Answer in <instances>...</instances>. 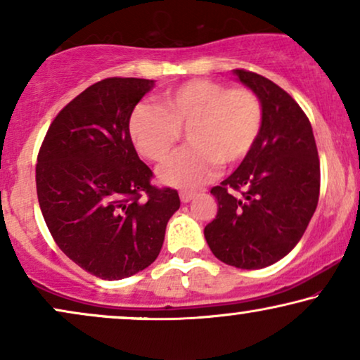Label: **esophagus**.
Returning a JSON list of instances; mask_svg holds the SVG:
<instances>
[{"mask_svg": "<svg viewBox=\"0 0 360 360\" xmlns=\"http://www.w3.org/2000/svg\"><path fill=\"white\" fill-rule=\"evenodd\" d=\"M193 196H195L193 191H181V193H180L181 203H188V201L193 198Z\"/></svg>", "mask_w": 360, "mask_h": 360, "instance_id": "obj_1", "label": "esophagus"}]
</instances>
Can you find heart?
<instances>
[{
  "label": "heart",
  "mask_w": 360,
  "mask_h": 360,
  "mask_svg": "<svg viewBox=\"0 0 360 360\" xmlns=\"http://www.w3.org/2000/svg\"><path fill=\"white\" fill-rule=\"evenodd\" d=\"M159 106L142 103L132 111L129 134L136 149L149 160L170 155L180 132L185 149L159 170L162 184L195 188L214 175L216 164L234 167L248 159L262 129V105L252 91L211 80H191L159 96Z\"/></svg>",
  "instance_id": "heart-1"
}]
</instances>
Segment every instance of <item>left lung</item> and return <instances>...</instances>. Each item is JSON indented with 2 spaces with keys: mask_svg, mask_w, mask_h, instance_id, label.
Listing matches in <instances>:
<instances>
[{
  "mask_svg": "<svg viewBox=\"0 0 360 360\" xmlns=\"http://www.w3.org/2000/svg\"><path fill=\"white\" fill-rule=\"evenodd\" d=\"M233 73L259 98L262 129L248 159L211 188L218 213L205 239L221 262L254 270L278 262L302 239L318 206L319 159L311 124L287 91L254 72Z\"/></svg>",
  "mask_w": 360,
  "mask_h": 360,
  "instance_id": "8db88e82",
  "label": "left lung"
}]
</instances>
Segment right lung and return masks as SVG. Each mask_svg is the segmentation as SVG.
<instances>
[{
    "label": "right lung",
    "mask_w": 360,
    "mask_h": 360,
    "mask_svg": "<svg viewBox=\"0 0 360 360\" xmlns=\"http://www.w3.org/2000/svg\"><path fill=\"white\" fill-rule=\"evenodd\" d=\"M154 85L115 77L88 86L58 112L39 150L37 198L53 240L105 280L149 267L180 208L176 190L150 184L129 134L132 111Z\"/></svg>",
    "instance_id": "obj_1"
}]
</instances>
